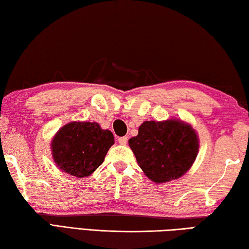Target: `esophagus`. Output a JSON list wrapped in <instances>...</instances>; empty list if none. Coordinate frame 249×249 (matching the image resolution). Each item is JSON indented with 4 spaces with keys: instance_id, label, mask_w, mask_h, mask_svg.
<instances>
[{
    "instance_id": "obj_1",
    "label": "esophagus",
    "mask_w": 249,
    "mask_h": 249,
    "mask_svg": "<svg viewBox=\"0 0 249 249\" xmlns=\"http://www.w3.org/2000/svg\"><path fill=\"white\" fill-rule=\"evenodd\" d=\"M127 140H128V138L126 137V136H124V137H120L119 138V143L125 145L126 143H127Z\"/></svg>"
}]
</instances>
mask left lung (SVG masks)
<instances>
[{"instance_id": "1", "label": "left lung", "mask_w": 249, "mask_h": 249, "mask_svg": "<svg viewBox=\"0 0 249 249\" xmlns=\"http://www.w3.org/2000/svg\"><path fill=\"white\" fill-rule=\"evenodd\" d=\"M128 144L140 168L155 183L182 177L192 167L199 149L196 130L175 118L143 122Z\"/></svg>"}]
</instances>
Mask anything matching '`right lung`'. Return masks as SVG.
<instances>
[{
	"label": "right lung",
	"mask_w": 249,
	"mask_h": 249,
	"mask_svg": "<svg viewBox=\"0 0 249 249\" xmlns=\"http://www.w3.org/2000/svg\"><path fill=\"white\" fill-rule=\"evenodd\" d=\"M114 144V136L96 122H70L52 139L53 160L63 173L76 178L89 177L104 163Z\"/></svg>",
	"instance_id": "1"
}]
</instances>
